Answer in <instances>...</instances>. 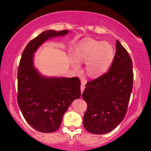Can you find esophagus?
Wrapping results in <instances>:
<instances>
[{
    "label": "esophagus",
    "instance_id": "1",
    "mask_svg": "<svg viewBox=\"0 0 151 151\" xmlns=\"http://www.w3.org/2000/svg\"><path fill=\"white\" fill-rule=\"evenodd\" d=\"M84 84L82 82H81V85H80V90H81L82 93L84 91Z\"/></svg>",
    "mask_w": 151,
    "mask_h": 151
}]
</instances>
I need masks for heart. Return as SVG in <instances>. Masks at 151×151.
I'll return each instance as SVG.
<instances>
[{
    "label": "heart",
    "instance_id": "b5f03b06",
    "mask_svg": "<svg viewBox=\"0 0 151 151\" xmlns=\"http://www.w3.org/2000/svg\"><path fill=\"white\" fill-rule=\"evenodd\" d=\"M113 48L110 44L89 39L84 41L77 49L76 58L78 61L86 63V71L92 77L102 75L110 67L113 58ZM71 65L79 69V63L72 59Z\"/></svg>",
    "mask_w": 151,
    "mask_h": 151
}]
</instances>
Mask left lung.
Returning <instances> with one entry per match:
<instances>
[{"label":"left lung","mask_w":151,"mask_h":151,"mask_svg":"<svg viewBox=\"0 0 151 151\" xmlns=\"http://www.w3.org/2000/svg\"><path fill=\"white\" fill-rule=\"evenodd\" d=\"M133 63L119 40L110 69L88 81L82 93L87 104L83 124L93 134H105L115 129L124 118L133 90Z\"/></svg>","instance_id":"left-lung-1"}]
</instances>
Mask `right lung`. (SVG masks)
<instances>
[{
	"mask_svg": "<svg viewBox=\"0 0 151 151\" xmlns=\"http://www.w3.org/2000/svg\"><path fill=\"white\" fill-rule=\"evenodd\" d=\"M68 32L47 30L41 33L24 48L18 66V106L29 124L42 133L56 131L70 104L81 96L78 78L45 77L33 64L34 53L45 40Z\"/></svg>",
	"mask_w": 151,
	"mask_h": 151,
	"instance_id": "right-lung-1",
	"label": "right lung"
}]
</instances>
